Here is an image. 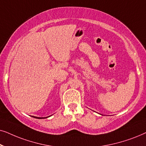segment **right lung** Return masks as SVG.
Listing matches in <instances>:
<instances>
[{
  "instance_id": "right-lung-1",
  "label": "right lung",
  "mask_w": 146,
  "mask_h": 146,
  "mask_svg": "<svg viewBox=\"0 0 146 146\" xmlns=\"http://www.w3.org/2000/svg\"><path fill=\"white\" fill-rule=\"evenodd\" d=\"M50 116H48V117H50ZM32 117H35V118H37V119H44V118H47V117H36V116H32Z\"/></svg>"
}]
</instances>
